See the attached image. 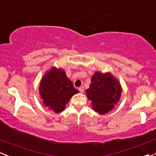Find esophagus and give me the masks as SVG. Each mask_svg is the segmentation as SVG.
I'll use <instances>...</instances> for the list:
<instances>
[{"instance_id": "1", "label": "esophagus", "mask_w": 156, "mask_h": 156, "mask_svg": "<svg viewBox=\"0 0 156 156\" xmlns=\"http://www.w3.org/2000/svg\"><path fill=\"white\" fill-rule=\"evenodd\" d=\"M78 90H79V92H81V93H83V91H84V87H80L79 88H78Z\"/></svg>"}]
</instances>
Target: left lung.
I'll return each mask as SVG.
<instances>
[{
	"mask_svg": "<svg viewBox=\"0 0 156 156\" xmlns=\"http://www.w3.org/2000/svg\"><path fill=\"white\" fill-rule=\"evenodd\" d=\"M91 82L86 93L92 108L100 114L107 113L121 98L122 88L119 81L110 73L95 72Z\"/></svg>",
	"mask_w": 156,
	"mask_h": 156,
	"instance_id": "obj_1",
	"label": "left lung"
}]
</instances>
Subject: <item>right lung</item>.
<instances>
[{
	"mask_svg": "<svg viewBox=\"0 0 156 156\" xmlns=\"http://www.w3.org/2000/svg\"><path fill=\"white\" fill-rule=\"evenodd\" d=\"M78 92L61 68L52 66L40 81L39 94L43 104L56 113L63 112L70 98Z\"/></svg>",
	"mask_w": 156,
	"mask_h": 156,
	"instance_id": "right-lung-1",
	"label": "right lung"
}]
</instances>
